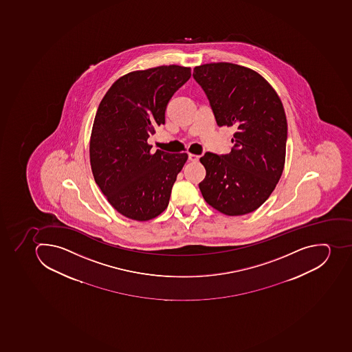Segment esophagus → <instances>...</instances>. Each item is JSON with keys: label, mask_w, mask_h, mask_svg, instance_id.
<instances>
[{"label": "esophagus", "mask_w": 352, "mask_h": 352, "mask_svg": "<svg viewBox=\"0 0 352 352\" xmlns=\"http://www.w3.org/2000/svg\"><path fill=\"white\" fill-rule=\"evenodd\" d=\"M199 159H200V157L197 154L189 153V155H188V160L191 161V162H197Z\"/></svg>", "instance_id": "esophagus-1"}]
</instances>
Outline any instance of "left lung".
<instances>
[{
  "instance_id": "8db88e82",
  "label": "left lung",
  "mask_w": 352,
  "mask_h": 352,
  "mask_svg": "<svg viewBox=\"0 0 352 352\" xmlns=\"http://www.w3.org/2000/svg\"><path fill=\"white\" fill-rule=\"evenodd\" d=\"M193 78L217 124L236 126L230 153L201 157L206 170L201 193L224 214L253 212L270 197L285 166L288 124L281 100L258 73L238 64H204Z\"/></svg>"
}]
</instances>
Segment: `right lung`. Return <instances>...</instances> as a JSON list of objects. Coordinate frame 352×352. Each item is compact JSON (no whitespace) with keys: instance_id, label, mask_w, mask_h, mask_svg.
<instances>
[{"instance_id":"right-lung-1","label":"right lung","mask_w":352,"mask_h":352,"mask_svg":"<svg viewBox=\"0 0 352 352\" xmlns=\"http://www.w3.org/2000/svg\"><path fill=\"white\" fill-rule=\"evenodd\" d=\"M191 78L190 67L161 65L128 73L102 99L91 133L94 180L126 218L148 221L166 209L188 154L151 153L150 134L166 123L172 96Z\"/></svg>"}]
</instances>
